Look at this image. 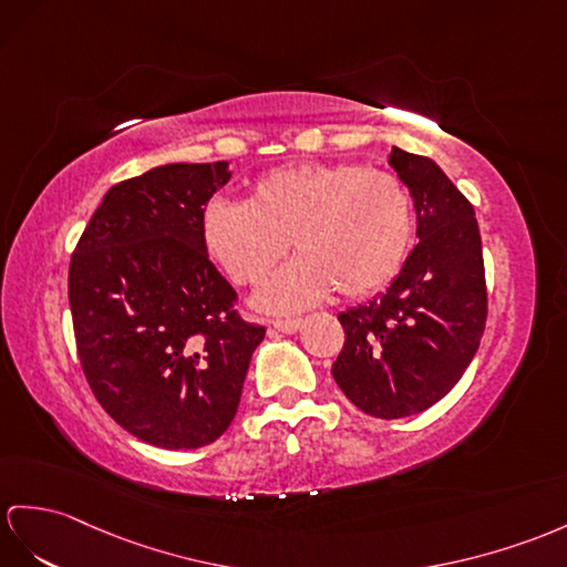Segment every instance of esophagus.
I'll list each match as a JSON object with an SVG mask.
<instances>
[{
	"instance_id": "obj_1",
	"label": "esophagus",
	"mask_w": 567,
	"mask_h": 567,
	"mask_svg": "<svg viewBox=\"0 0 567 567\" xmlns=\"http://www.w3.org/2000/svg\"><path fill=\"white\" fill-rule=\"evenodd\" d=\"M276 331H281V334H296V331L302 327V320H298V317H293V320H274L269 322Z\"/></svg>"
}]
</instances>
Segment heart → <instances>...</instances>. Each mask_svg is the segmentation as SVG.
Masks as SVG:
<instances>
[{
	"mask_svg": "<svg viewBox=\"0 0 567 567\" xmlns=\"http://www.w3.org/2000/svg\"><path fill=\"white\" fill-rule=\"evenodd\" d=\"M202 245L233 281L261 284L286 252H300L257 296L267 312H296L331 288L361 298L402 267L413 206L402 179L353 163H302L259 177L247 202L214 197Z\"/></svg>",
	"mask_w": 567,
	"mask_h": 567,
	"instance_id": "1",
	"label": "heart"
}]
</instances>
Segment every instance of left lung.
Masks as SVG:
<instances>
[{
    "instance_id": "obj_1",
    "label": "left lung",
    "mask_w": 567,
    "mask_h": 567,
    "mask_svg": "<svg viewBox=\"0 0 567 567\" xmlns=\"http://www.w3.org/2000/svg\"><path fill=\"white\" fill-rule=\"evenodd\" d=\"M416 238L388 291L339 315L347 341L331 365L341 392L375 419L440 402L472 363L486 327V276L474 206L440 165L392 146Z\"/></svg>"
}]
</instances>
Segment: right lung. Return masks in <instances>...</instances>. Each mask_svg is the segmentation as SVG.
Masks as SVG:
<instances>
[{"instance_id":"right-lung-1","label":"right lung","mask_w":567,"mask_h":567,"mask_svg":"<svg viewBox=\"0 0 567 567\" xmlns=\"http://www.w3.org/2000/svg\"><path fill=\"white\" fill-rule=\"evenodd\" d=\"M230 175L228 161L168 163L113 185L69 265L81 368L148 445L197 450L224 435L265 339L202 245V209Z\"/></svg>"}]
</instances>
